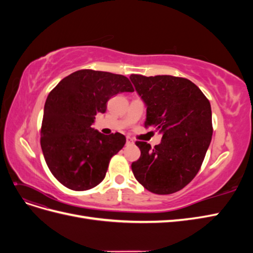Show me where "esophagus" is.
I'll return each instance as SVG.
<instances>
[{"label": "esophagus", "mask_w": 253, "mask_h": 253, "mask_svg": "<svg viewBox=\"0 0 253 253\" xmlns=\"http://www.w3.org/2000/svg\"><path fill=\"white\" fill-rule=\"evenodd\" d=\"M134 144V140L131 138V137H126V145H132Z\"/></svg>", "instance_id": "esophagus-1"}]
</instances>
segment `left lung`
<instances>
[{
	"label": "left lung",
	"instance_id": "8db88e82",
	"mask_svg": "<svg viewBox=\"0 0 253 253\" xmlns=\"http://www.w3.org/2000/svg\"><path fill=\"white\" fill-rule=\"evenodd\" d=\"M129 79L147 106L145 127L163 135L154 148L136 141L141 155L132 164L135 178L152 193L177 192L195 177L210 145V102L186 78L131 75Z\"/></svg>",
	"mask_w": 253,
	"mask_h": 253
}]
</instances>
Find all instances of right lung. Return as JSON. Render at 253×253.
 <instances>
[{
    "instance_id": "add662e5",
    "label": "right lung",
    "mask_w": 253,
    "mask_h": 253,
    "mask_svg": "<svg viewBox=\"0 0 253 253\" xmlns=\"http://www.w3.org/2000/svg\"><path fill=\"white\" fill-rule=\"evenodd\" d=\"M124 91H134L125 76L81 70L61 80L47 96L41 148L48 169L66 188L84 191L99 185L111 158L124 148L125 135H103L91 127L110 98Z\"/></svg>"
}]
</instances>
